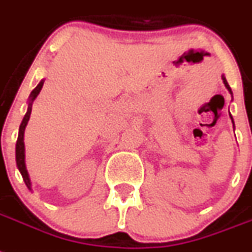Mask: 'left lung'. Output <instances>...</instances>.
I'll use <instances>...</instances> for the list:
<instances>
[{"label": "left lung", "instance_id": "obj_1", "mask_svg": "<svg viewBox=\"0 0 252 252\" xmlns=\"http://www.w3.org/2000/svg\"><path fill=\"white\" fill-rule=\"evenodd\" d=\"M221 78H223V82H224V85H225V87L226 89H228V91H229L230 94H232V90H230V87H229V85H228V82H226V80H225V77H221ZM232 122H233V118H232ZM233 126H234V124H233Z\"/></svg>", "mask_w": 252, "mask_h": 252}]
</instances>
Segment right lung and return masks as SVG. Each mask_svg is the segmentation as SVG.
Returning a JSON list of instances; mask_svg holds the SVG:
<instances>
[{
  "label": "right lung",
  "mask_w": 252,
  "mask_h": 252,
  "mask_svg": "<svg viewBox=\"0 0 252 252\" xmlns=\"http://www.w3.org/2000/svg\"><path fill=\"white\" fill-rule=\"evenodd\" d=\"M43 86V81H41L34 90L29 95V103H28V111H27L26 116L23 118L22 124H20V127H19V135H18V140H16V148H15V155H16V166H18L19 171L22 174L23 180L26 183V186L28 187V189H31V179H29L28 171H27L26 167V153H24V130H26V126L29 121V117H31V112H32V103L33 100L36 99L37 95L39 94L41 89Z\"/></svg>",
  "instance_id": "add662e5"
}]
</instances>
